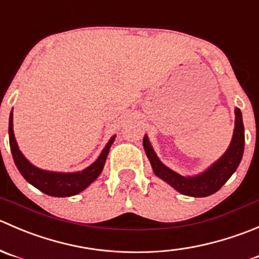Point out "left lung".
Masks as SVG:
<instances>
[{"mask_svg":"<svg viewBox=\"0 0 259 259\" xmlns=\"http://www.w3.org/2000/svg\"><path fill=\"white\" fill-rule=\"evenodd\" d=\"M143 147L156 176L170 184L174 189L184 195L194 196V198L209 196L217 193L229 180L242 160L243 151H244V127H243L242 113L239 108H235L234 135L227 152L208 171L195 178L181 176L162 165L156 153L153 152L146 136L143 137Z\"/></svg>","mask_w":259,"mask_h":259,"instance_id":"1","label":"left lung"}]
</instances>
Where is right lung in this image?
<instances>
[{"label":"right lung","instance_id":"right-lung-1","mask_svg":"<svg viewBox=\"0 0 259 259\" xmlns=\"http://www.w3.org/2000/svg\"><path fill=\"white\" fill-rule=\"evenodd\" d=\"M9 136H10V147H11L12 157H14L15 165L17 166L21 175L25 180L29 181L31 185L39 189L42 193L51 196H58V198H65V196L75 195V194L83 191L87 186L91 185L94 180L99 176V174L103 170L104 162H106L107 155L109 152L111 145L114 141V136L109 140L104 150L102 151L98 160L87 167L85 170L80 172L74 174H60L51 172V171L40 170L35 167L34 165L29 162L21 151L17 147L16 140L14 136V128H12V112L10 114V124H9Z\"/></svg>","mask_w":259,"mask_h":259}]
</instances>
